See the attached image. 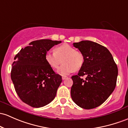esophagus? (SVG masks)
I'll return each mask as SVG.
<instances>
[{
    "label": "esophagus",
    "mask_w": 128,
    "mask_h": 128,
    "mask_svg": "<svg viewBox=\"0 0 128 128\" xmlns=\"http://www.w3.org/2000/svg\"><path fill=\"white\" fill-rule=\"evenodd\" d=\"M67 78V76H62V80H65L66 78Z\"/></svg>",
    "instance_id": "obj_1"
}]
</instances>
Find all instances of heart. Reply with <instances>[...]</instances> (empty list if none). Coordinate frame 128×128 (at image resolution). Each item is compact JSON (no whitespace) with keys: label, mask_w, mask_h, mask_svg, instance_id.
<instances>
[{"label":"heart","mask_w":128,"mask_h":128,"mask_svg":"<svg viewBox=\"0 0 128 128\" xmlns=\"http://www.w3.org/2000/svg\"><path fill=\"white\" fill-rule=\"evenodd\" d=\"M45 60L53 68H57L62 61L64 64L58 70V73L62 75H68L75 70H79L84 62L83 54L68 44L58 46L54 48V53L47 52Z\"/></svg>","instance_id":"obj_1"}]
</instances>
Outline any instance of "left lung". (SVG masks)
Masks as SVG:
<instances>
[{
  "mask_svg": "<svg viewBox=\"0 0 128 128\" xmlns=\"http://www.w3.org/2000/svg\"><path fill=\"white\" fill-rule=\"evenodd\" d=\"M73 44L83 54L84 62L78 75L72 76V99L80 108L93 109L102 104L115 89L117 66L108 49L99 44L82 40Z\"/></svg>",
  "mask_w": 128,
  "mask_h": 128,
  "instance_id": "left-lung-1",
  "label": "left lung"
}]
</instances>
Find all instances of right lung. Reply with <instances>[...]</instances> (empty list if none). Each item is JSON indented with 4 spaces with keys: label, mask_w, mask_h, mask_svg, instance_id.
Returning <instances> with one entry per match:
<instances>
[{
    "label": "right lung",
    "mask_w": 128,
    "mask_h": 128,
    "mask_svg": "<svg viewBox=\"0 0 128 128\" xmlns=\"http://www.w3.org/2000/svg\"><path fill=\"white\" fill-rule=\"evenodd\" d=\"M61 40L40 39L32 41L15 56L11 78L15 90L24 103L41 108L52 102L62 82L45 60L46 53Z\"/></svg>",
    "instance_id": "obj_1"
}]
</instances>
